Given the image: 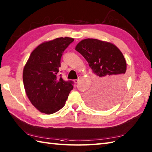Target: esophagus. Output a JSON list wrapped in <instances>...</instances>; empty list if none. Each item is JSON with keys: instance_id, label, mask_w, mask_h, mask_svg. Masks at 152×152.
Listing matches in <instances>:
<instances>
[{"instance_id": "1", "label": "esophagus", "mask_w": 152, "mask_h": 152, "mask_svg": "<svg viewBox=\"0 0 152 152\" xmlns=\"http://www.w3.org/2000/svg\"><path fill=\"white\" fill-rule=\"evenodd\" d=\"M80 78H81V77H79L78 79H77V80H74V82H75L76 83H78V82H79V81H80Z\"/></svg>"}]
</instances>
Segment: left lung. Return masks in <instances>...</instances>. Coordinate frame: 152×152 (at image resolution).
I'll use <instances>...</instances> for the list:
<instances>
[{"label":"left lung","mask_w":152,"mask_h":152,"mask_svg":"<svg viewBox=\"0 0 152 152\" xmlns=\"http://www.w3.org/2000/svg\"><path fill=\"white\" fill-rule=\"evenodd\" d=\"M75 49L96 76L94 88L86 95L88 104L97 109L111 107L123 95L127 82L124 55L113 44L94 38L82 40Z\"/></svg>","instance_id":"obj_1"}]
</instances>
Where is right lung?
Segmentation results:
<instances>
[{
    "label": "right lung",
    "instance_id": "add662e5",
    "mask_svg": "<svg viewBox=\"0 0 152 152\" xmlns=\"http://www.w3.org/2000/svg\"><path fill=\"white\" fill-rule=\"evenodd\" d=\"M74 41L57 38L40 44L31 53L23 72V81L28 99L40 112L51 114L65 104L74 82L57 76L64 51Z\"/></svg>",
    "mask_w": 152,
    "mask_h": 152
}]
</instances>
